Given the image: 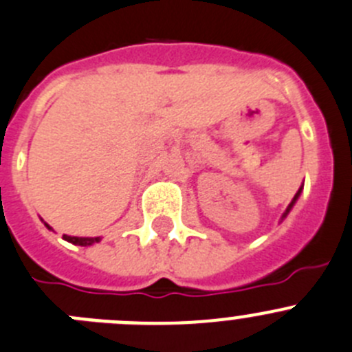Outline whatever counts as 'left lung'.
Masks as SVG:
<instances>
[{"label":"left lung","instance_id":"8db88e82","mask_svg":"<svg viewBox=\"0 0 352 352\" xmlns=\"http://www.w3.org/2000/svg\"><path fill=\"white\" fill-rule=\"evenodd\" d=\"M302 188H304V185H300V188H299V190H297V193H296V195H294L292 202H290V204H289V207H287V209H285V212H283V214H282V219H280V223H282V221H283V219H285V217H287V216H289V212H290V210H292V207H294V206H296V202H297V200H299L300 193H302Z\"/></svg>","mask_w":352,"mask_h":352}]
</instances>
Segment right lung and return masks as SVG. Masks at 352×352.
<instances>
[{"instance_id": "1", "label": "right lung", "mask_w": 352, "mask_h": 352, "mask_svg": "<svg viewBox=\"0 0 352 352\" xmlns=\"http://www.w3.org/2000/svg\"><path fill=\"white\" fill-rule=\"evenodd\" d=\"M45 226L48 230H52V226H50V224L45 223ZM63 240L74 243V245L88 247V245H93V243H98L100 240H102V236H70V235H63Z\"/></svg>"}]
</instances>
